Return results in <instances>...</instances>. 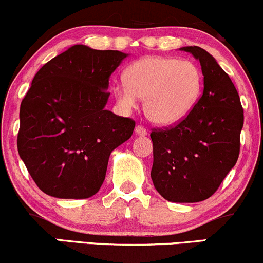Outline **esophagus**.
<instances>
[{
    "label": "esophagus",
    "mask_w": 263,
    "mask_h": 263,
    "mask_svg": "<svg viewBox=\"0 0 263 263\" xmlns=\"http://www.w3.org/2000/svg\"><path fill=\"white\" fill-rule=\"evenodd\" d=\"M135 132H136V135H138V136H146L147 135V129L144 128L143 126H141V125L136 126Z\"/></svg>",
    "instance_id": "1"
}]
</instances>
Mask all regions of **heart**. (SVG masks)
<instances>
[{
    "label": "heart",
    "instance_id": "heart-1",
    "mask_svg": "<svg viewBox=\"0 0 263 263\" xmlns=\"http://www.w3.org/2000/svg\"><path fill=\"white\" fill-rule=\"evenodd\" d=\"M201 89L203 73L194 62L153 55L129 65L126 83L115 84L114 92L123 110H134L142 98L149 121L172 126L193 110Z\"/></svg>",
    "mask_w": 263,
    "mask_h": 263
}]
</instances>
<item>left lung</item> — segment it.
Here are the masks:
<instances>
[{
	"label": "left lung",
	"instance_id": "1",
	"mask_svg": "<svg viewBox=\"0 0 263 263\" xmlns=\"http://www.w3.org/2000/svg\"><path fill=\"white\" fill-rule=\"evenodd\" d=\"M200 62L203 95L177 125L152 129L151 178L168 201L197 203L210 198L236 164L243 110L236 87L203 48L183 47Z\"/></svg>",
	"mask_w": 263,
	"mask_h": 263
}]
</instances>
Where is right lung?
<instances>
[{
    "label": "right lung",
    "mask_w": 263,
    "mask_h": 263,
    "mask_svg": "<svg viewBox=\"0 0 263 263\" xmlns=\"http://www.w3.org/2000/svg\"><path fill=\"white\" fill-rule=\"evenodd\" d=\"M126 57L77 44L33 78L21 102L17 147L45 194L92 197L104 183L111 152L132 136L134 120L105 110L110 75Z\"/></svg>",
    "instance_id": "right-lung-1"
}]
</instances>
